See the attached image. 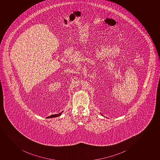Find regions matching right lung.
<instances>
[{"label": "right lung", "mask_w": 160, "mask_h": 160, "mask_svg": "<svg viewBox=\"0 0 160 160\" xmlns=\"http://www.w3.org/2000/svg\"><path fill=\"white\" fill-rule=\"evenodd\" d=\"M62 112L61 113H59V114H54V115H52L50 116H48V118H56V117H58V116H60L61 115V114L62 113Z\"/></svg>", "instance_id": "obj_1"}]
</instances>
